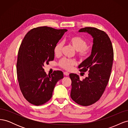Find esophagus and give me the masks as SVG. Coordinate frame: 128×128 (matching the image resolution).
<instances>
[{
	"instance_id": "obj_1",
	"label": "esophagus",
	"mask_w": 128,
	"mask_h": 128,
	"mask_svg": "<svg viewBox=\"0 0 128 128\" xmlns=\"http://www.w3.org/2000/svg\"><path fill=\"white\" fill-rule=\"evenodd\" d=\"M64 74L65 75V76H68L69 75V73L68 72H64Z\"/></svg>"
}]
</instances>
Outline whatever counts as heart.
Segmentation results:
<instances>
[{
  "mask_svg": "<svg viewBox=\"0 0 128 128\" xmlns=\"http://www.w3.org/2000/svg\"><path fill=\"white\" fill-rule=\"evenodd\" d=\"M68 42L77 51V55L80 59H86L91 55L92 48L91 46L87 45L86 40L79 36H72L69 38ZM63 43L59 42L54 46L53 52L56 56H59L62 53ZM76 61L74 59L63 58L58 62L59 66L65 70H69L76 64Z\"/></svg>",
  "mask_w": 128,
  "mask_h": 128,
  "instance_id": "b5f03b06",
  "label": "heart"
}]
</instances>
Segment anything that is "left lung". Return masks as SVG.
I'll use <instances>...</instances> for the list:
<instances>
[{"instance_id":"8db88e82","label":"left lung","mask_w":128,"mask_h":128,"mask_svg":"<svg viewBox=\"0 0 128 128\" xmlns=\"http://www.w3.org/2000/svg\"><path fill=\"white\" fill-rule=\"evenodd\" d=\"M79 32H86L94 38L91 56L80 64V72H88V76L80 80L75 74H70L72 80L70 96L81 106H87L101 98L107 86L114 59L113 46L110 37L102 30L85 27Z\"/></svg>"}]
</instances>
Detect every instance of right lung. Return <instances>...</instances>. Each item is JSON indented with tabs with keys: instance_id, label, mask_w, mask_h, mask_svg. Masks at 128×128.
Listing matches in <instances>:
<instances>
[{
	"instance_id": "right-lung-1",
	"label": "right lung",
	"mask_w": 128,
	"mask_h": 128,
	"mask_svg": "<svg viewBox=\"0 0 128 128\" xmlns=\"http://www.w3.org/2000/svg\"><path fill=\"white\" fill-rule=\"evenodd\" d=\"M67 32L40 26L30 30L23 40L18 52L17 77L22 94L30 104L40 106L48 102L56 83L64 78L59 70L47 75L44 67L54 60V47Z\"/></svg>"
}]
</instances>
